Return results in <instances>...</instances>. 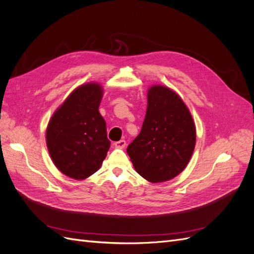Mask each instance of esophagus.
I'll list each match as a JSON object with an SVG mask.
<instances>
[{
  "mask_svg": "<svg viewBox=\"0 0 254 254\" xmlns=\"http://www.w3.org/2000/svg\"><path fill=\"white\" fill-rule=\"evenodd\" d=\"M115 147L117 148H124L125 146H126V141L125 140H121V141H118V142H115L114 144H113Z\"/></svg>",
  "mask_w": 254,
  "mask_h": 254,
  "instance_id": "esophagus-1",
  "label": "esophagus"
}]
</instances>
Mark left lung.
I'll list each match as a JSON object with an SVG mask.
<instances>
[{
    "mask_svg": "<svg viewBox=\"0 0 254 254\" xmlns=\"http://www.w3.org/2000/svg\"><path fill=\"white\" fill-rule=\"evenodd\" d=\"M195 144V123L181 97L151 86L141 132L127 147L136 173L152 183L171 180L187 167Z\"/></svg>",
    "mask_w": 254,
    "mask_h": 254,
    "instance_id": "1",
    "label": "left lung"
}]
</instances>
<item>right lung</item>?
Here are the masks:
<instances>
[{"label":"right lung","mask_w":254,"mask_h":254,"mask_svg":"<svg viewBox=\"0 0 254 254\" xmlns=\"http://www.w3.org/2000/svg\"><path fill=\"white\" fill-rule=\"evenodd\" d=\"M103 93L97 82L81 84L49 122L47 146L53 163L75 180L97 172L110 148L106 122L98 111Z\"/></svg>","instance_id":"obj_1"}]
</instances>
